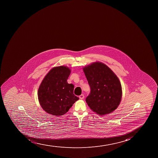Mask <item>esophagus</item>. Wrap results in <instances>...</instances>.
<instances>
[{"instance_id": "esophagus-1", "label": "esophagus", "mask_w": 158, "mask_h": 158, "mask_svg": "<svg viewBox=\"0 0 158 158\" xmlns=\"http://www.w3.org/2000/svg\"><path fill=\"white\" fill-rule=\"evenodd\" d=\"M79 98L80 99H83V98H84V97H85V96H84V95H83V94H81V95H80V96H79Z\"/></svg>"}]
</instances>
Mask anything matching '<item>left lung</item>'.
I'll use <instances>...</instances> for the list:
<instances>
[{"mask_svg": "<svg viewBox=\"0 0 158 158\" xmlns=\"http://www.w3.org/2000/svg\"><path fill=\"white\" fill-rule=\"evenodd\" d=\"M83 70L91 88L86 98L88 106L99 115L112 112L122 99V85L117 76L100 62L92 63Z\"/></svg>", "mask_w": 158, "mask_h": 158, "instance_id": "8db88e82", "label": "left lung"}]
</instances>
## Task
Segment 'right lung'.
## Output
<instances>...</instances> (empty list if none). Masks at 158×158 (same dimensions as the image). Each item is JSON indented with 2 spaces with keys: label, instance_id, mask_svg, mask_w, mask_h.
Masks as SVG:
<instances>
[{
  "label": "right lung",
  "instance_id": "right-lung-1",
  "mask_svg": "<svg viewBox=\"0 0 158 158\" xmlns=\"http://www.w3.org/2000/svg\"><path fill=\"white\" fill-rule=\"evenodd\" d=\"M70 72L65 66L53 67L41 82L38 99L41 107L47 113L63 115L79 100V97L73 94L74 85L67 83Z\"/></svg>",
  "mask_w": 158,
  "mask_h": 158
}]
</instances>
